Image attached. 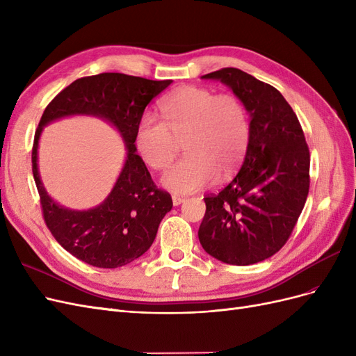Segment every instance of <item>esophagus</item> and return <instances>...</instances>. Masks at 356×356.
Returning a JSON list of instances; mask_svg holds the SVG:
<instances>
[{"mask_svg":"<svg viewBox=\"0 0 356 356\" xmlns=\"http://www.w3.org/2000/svg\"><path fill=\"white\" fill-rule=\"evenodd\" d=\"M186 199L181 197V196H172V203H174V207H179V204L184 202Z\"/></svg>","mask_w":356,"mask_h":356,"instance_id":"esophagus-1","label":"esophagus"}]
</instances>
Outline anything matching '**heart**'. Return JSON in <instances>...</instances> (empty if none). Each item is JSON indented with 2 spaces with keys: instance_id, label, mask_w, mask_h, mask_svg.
Instances as JSON below:
<instances>
[{
  "instance_id": "heart-1",
  "label": "heart",
  "mask_w": 356,
  "mask_h": 356,
  "mask_svg": "<svg viewBox=\"0 0 356 356\" xmlns=\"http://www.w3.org/2000/svg\"><path fill=\"white\" fill-rule=\"evenodd\" d=\"M161 115L163 120L152 114L139 118L135 145L149 168L165 170L184 143L187 157L161 178L168 190L190 195L241 166L251 141V123L238 96L187 86L168 96Z\"/></svg>"
}]
</instances>
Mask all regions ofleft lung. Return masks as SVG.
Wrapping results in <instances>:
<instances>
[{
    "label": "left lung",
    "instance_id": "left-lung-1",
    "mask_svg": "<svg viewBox=\"0 0 356 356\" xmlns=\"http://www.w3.org/2000/svg\"><path fill=\"white\" fill-rule=\"evenodd\" d=\"M202 79L227 84L251 114V141L238 175L203 197V250L217 260L248 266L276 254L289 239L309 195L310 154L296 113L273 86L238 68Z\"/></svg>",
    "mask_w": 356,
    "mask_h": 356
}]
</instances>
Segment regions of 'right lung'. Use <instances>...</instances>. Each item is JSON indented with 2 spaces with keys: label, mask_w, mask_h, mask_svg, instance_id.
Returning a JSON list of instances; mask_svg holds the SVG:
<instances>
[{
  "label": "right lung",
  "mask_w": 356,
  "mask_h": 356,
  "mask_svg": "<svg viewBox=\"0 0 356 356\" xmlns=\"http://www.w3.org/2000/svg\"><path fill=\"white\" fill-rule=\"evenodd\" d=\"M172 80H148L120 72H102L72 81L46 106L32 145V174L42 218L63 250L101 268L122 267L136 260L154 242L160 221L172 209L168 191L157 188L144 160L136 154L135 132L145 106ZM75 113L105 118L121 132L128 148L125 166L112 193L99 207L72 211L60 207L44 190L36 166L42 127Z\"/></svg>",
  "instance_id": "right-lung-1"
}]
</instances>
